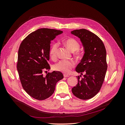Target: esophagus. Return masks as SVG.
<instances>
[{
    "mask_svg": "<svg viewBox=\"0 0 125 125\" xmlns=\"http://www.w3.org/2000/svg\"><path fill=\"white\" fill-rule=\"evenodd\" d=\"M63 77H69V75H68V74H63Z\"/></svg>",
    "mask_w": 125,
    "mask_h": 125,
    "instance_id": "34e87169",
    "label": "esophagus"
}]
</instances>
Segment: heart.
Here are the masks:
<instances>
[{
    "mask_svg": "<svg viewBox=\"0 0 125 125\" xmlns=\"http://www.w3.org/2000/svg\"><path fill=\"white\" fill-rule=\"evenodd\" d=\"M66 46L72 52H75V55L79 57L81 56V52L78 50L80 48V44L74 39L70 38L67 39L64 42ZM58 48V43L55 42L52 45L50 50V55L51 58L55 60L57 58V54ZM74 66V62L72 60H61L57 62L54 66V69L56 71L62 72L65 73H68L70 70Z\"/></svg>",
    "mask_w": 125,
    "mask_h": 125,
    "instance_id": "obj_1",
    "label": "heart"
}]
</instances>
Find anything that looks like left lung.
Returning <instances> with one entry per match:
<instances>
[{
  "label": "left lung",
  "mask_w": 125,
  "mask_h": 125,
  "mask_svg": "<svg viewBox=\"0 0 125 125\" xmlns=\"http://www.w3.org/2000/svg\"><path fill=\"white\" fill-rule=\"evenodd\" d=\"M72 34L78 37L84 54L75 71L83 74L78 77V84L72 89L73 95L81 100L91 99L100 91L107 69L106 51L102 41L95 34L85 29L75 30Z\"/></svg>",
  "instance_id": "left-lung-1"
}]
</instances>
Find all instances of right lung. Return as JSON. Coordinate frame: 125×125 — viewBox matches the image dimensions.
<instances>
[{
  "mask_svg": "<svg viewBox=\"0 0 125 125\" xmlns=\"http://www.w3.org/2000/svg\"><path fill=\"white\" fill-rule=\"evenodd\" d=\"M62 32L55 29H39L30 33L20 45L17 70L23 89L34 99L44 100L51 96L56 83L63 78L60 71L48 73L46 76L43 74L44 70L51 69L47 62L51 42Z\"/></svg>",
  "mask_w": 125,
  "mask_h": 125,
  "instance_id": "1",
  "label": "right lung"
}]
</instances>
